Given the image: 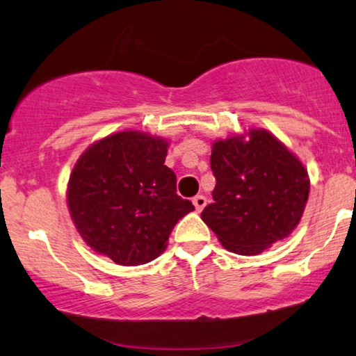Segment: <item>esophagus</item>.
<instances>
[{
    "label": "esophagus",
    "instance_id": "esophagus-1",
    "mask_svg": "<svg viewBox=\"0 0 356 356\" xmlns=\"http://www.w3.org/2000/svg\"><path fill=\"white\" fill-rule=\"evenodd\" d=\"M193 205H195V210L200 213L203 208L207 207V197H203V195H197V197H193Z\"/></svg>",
    "mask_w": 356,
    "mask_h": 356
}]
</instances>
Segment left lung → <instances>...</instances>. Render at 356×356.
Returning a JSON list of instances; mask_svg holds the SVG:
<instances>
[{
	"label": "left lung",
	"instance_id": "obj_1",
	"mask_svg": "<svg viewBox=\"0 0 356 356\" xmlns=\"http://www.w3.org/2000/svg\"><path fill=\"white\" fill-rule=\"evenodd\" d=\"M216 186L202 211L222 248L255 255L288 238L309 195V175L300 159L264 129L216 140L211 146Z\"/></svg>",
	"mask_w": 356,
	"mask_h": 356
}]
</instances>
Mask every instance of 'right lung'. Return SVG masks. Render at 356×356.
I'll use <instances>...</instances> for the list:
<instances>
[{
    "label": "right lung",
    "mask_w": 356,
    "mask_h": 356,
    "mask_svg": "<svg viewBox=\"0 0 356 356\" xmlns=\"http://www.w3.org/2000/svg\"><path fill=\"white\" fill-rule=\"evenodd\" d=\"M169 141L125 130L96 141L70 175L68 208L94 252L118 265H140L164 252L175 222L195 210L175 193L164 164Z\"/></svg>",
    "instance_id": "obj_1"
}]
</instances>
